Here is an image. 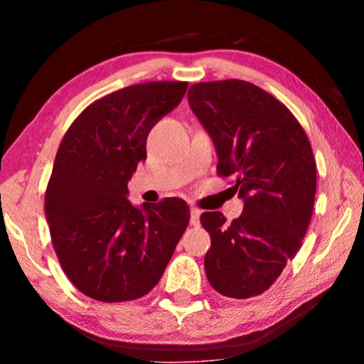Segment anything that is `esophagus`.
I'll return each instance as SVG.
<instances>
[{
    "mask_svg": "<svg viewBox=\"0 0 364 364\" xmlns=\"http://www.w3.org/2000/svg\"><path fill=\"white\" fill-rule=\"evenodd\" d=\"M198 223H200V210H198L197 207H192L191 208V225L198 227Z\"/></svg>",
    "mask_w": 364,
    "mask_h": 364,
    "instance_id": "obj_1",
    "label": "esophagus"
}]
</instances>
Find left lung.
Segmentation results:
<instances>
[{"label": "left lung", "mask_w": 364, "mask_h": 364, "mask_svg": "<svg viewBox=\"0 0 364 364\" xmlns=\"http://www.w3.org/2000/svg\"><path fill=\"white\" fill-rule=\"evenodd\" d=\"M188 102L215 144L218 177H233L245 200L230 223L220 212L200 215L212 240L203 260L208 283L228 298L262 295L295 258L310 225L316 193L311 144L288 107L252 82H197Z\"/></svg>", "instance_id": "1"}]
</instances>
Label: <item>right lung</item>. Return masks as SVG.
Masks as SVG:
<instances>
[{"instance_id":"add662e5","label":"right lung","mask_w":364,"mask_h":364,"mask_svg":"<svg viewBox=\"0 0 364 364\" xmlns=\"http://www.w3.org/2000/svg\"><path fill=\"white\" fill-rule=\"evenodd\" d=\"M187 86L151 81L107 94L74 119L59 144L44 198L49 233L66 277L92 300L147 295L188 225L182 198L144 203L142 210L127 200L149 132L178 106Z\"/></svg>"}]
</instances>
